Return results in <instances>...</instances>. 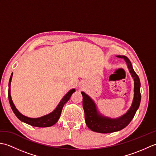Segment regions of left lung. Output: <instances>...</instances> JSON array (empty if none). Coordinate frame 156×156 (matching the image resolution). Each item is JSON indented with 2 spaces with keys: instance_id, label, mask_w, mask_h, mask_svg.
<instances>
[{
  "instance_id": "obj_1",
  "label": "left lung",
  "mask_w": 156,
  "mask_h": 156,
  "mask_svg": "<svg viewBox=\"0 0 156 156\" xmlns=\"http://www.w3.org/2000/svg\"><path fill=\"white\" fill-rule=\"evenodd\" d=\"M117 57L122 58L127 63L129 72L134 79V98L133 104L127 113L120 118L117 119L106 118L98 114L94 102L87 94L82 92V97H83L82 105H83L84 111L86 124L92 131L97 132V133H112V132L120 131L127 127L134 117L135 112L140 105L141 83L139 76L134 71L130 60L127 57L122 55H118Z\"/></svg>"
}]
</instances>
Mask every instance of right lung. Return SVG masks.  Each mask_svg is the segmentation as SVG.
I'll return each mask as SVG.
<instances>
[{
	"mask_svg": "<svg viewBox=\"0 0 156 156\" xmlns=\"http://www.w3.org/2000/svg\"><path fill=\"white\" fill-rule=\"evenodd\" d=\"M12 76V73L11 74V78H10L9 82V93H8L9 101L10 105H11V107L12 108L13 112H14L15 115L16 116V117H17L20 121L24 122L25 123H27L31 126H34V127H51V126L54 125L55 122H57L59 117H60L61 115V112L62 111L63 107H64V105H65L66 102H68L69 98L71 97L72 94L75 92V89H72L71 90H69L68 93L65 95V97L62 98V100L58 105L57 108H56L52 112H51L50 114L44 116V117H41L40 118H37V119L29 118L20 113L17 109H16V107H15L14 104H13L12 101L11 99V92H10V91H11L10 90V86H11Z\"/></svg>",
	"mask_w": 156,
	"mask_h": 156,
	"instance_id": "obj_1",
	"label": "right lung"
}]
</instances>
